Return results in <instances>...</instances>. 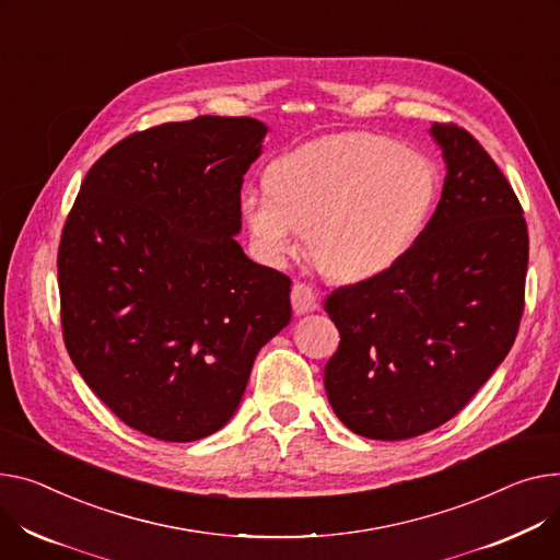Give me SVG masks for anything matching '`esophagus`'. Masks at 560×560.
<instances>
[{
	"instance_id": "esophagus-1",
	"label": "esophagus",
	"mask_w": 560,
	"mask_h": 560,
	"mask_svg": "<svg viewBox=\"0 0 560 560\" xmlns=\"http://www.w3.org/2000/svg\"><path fill=\"white\" fill-rule=\"evenodd\" d=\"M290 302H292V308L296 315H304V313H311L317 308V292L311 283H304V281H296L292 285V292H290Z\"/></svg>"
}]
</instances>
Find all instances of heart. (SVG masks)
<instances>
[{"label": "heart", "instance_id": "obj_1", "mask_svg": "<svg viewBox=\"0 0 560 560\" xmlns=\"http://www.w3.org/2000/svg\"><path fill=\"white\" fill-rule=\"evenodd\" d=\"M266 191H245L241 218L256 254L281 266L306 232L315 264L369 279L417 245L439 196L436 166L376 132L326 135L277 155Z\"/></svg>", "mask_w": 560, "mask_h": 560}]
</instances>
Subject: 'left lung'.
Instances as JSON below:
<instances>
[{"label":"left lung","mask_w":560,"mask_h":560,"mask_svg":"<svg viewBox=\"0 0 560 560\" xmlns=\"http://www.w3.org/2000/svg\"><path fill=\"white\" fill-rule=\"evenodd\" d=\"M432 135L448 175L421 238L387 272L324 302L340 330L326 396L366 439H412L451 421L506 358L525 311L523 205L466 128L434 124Z\"/></svg>","instance_id":"left-lung-1"}]
</instances>
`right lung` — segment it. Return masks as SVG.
Here are the masks:
<instances>
[{
    "mask_svg": "<svg viewBox=\"0 0 560 560\" xmlns=\"http://www.w3.org/2000/svg\"><path fill=\"white\" fill-rule=\"evenodd\" d=\"M266 130L249 117H198L132 132L94 162L67 213V353L148 436L184 443L225 425L258 349L290 322V277L234 241Z\"/></svg>",
    "mask_w": 560,
    "mask_h": 560,
    "instance_id": "obj_1",
    "label": "right lung"
}]
</instances>
